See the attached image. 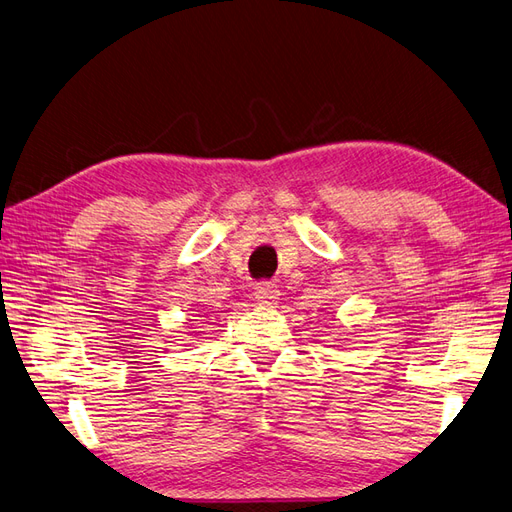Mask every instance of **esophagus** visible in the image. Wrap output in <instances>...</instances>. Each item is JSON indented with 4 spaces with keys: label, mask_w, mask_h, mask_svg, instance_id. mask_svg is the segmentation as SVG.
Segmentation results:
<instances>
[{
    "label": "esophagus",
    "mask_w": 512,
    "mask_h": 512,
    "mask_svg": "<svg viewBox=\"0 0 512 512\" xmlns=\"http://www.w3.org/2000/svg\"><path fill=\"white\" fill-rule=\"evenodd\" d=\"M279 296H281L279 287H277V283H272V281H264V283H259L255 287V298L259 300L261 305H274L279 300Z\"/></svg>",
    "instance_id": "obj_1"
}]
</instances>
